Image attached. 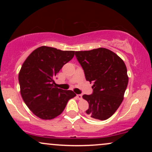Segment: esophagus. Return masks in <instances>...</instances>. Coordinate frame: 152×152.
I'll use <instances>...</instances> for the list:
<instances>
[{"label":"esophagus","instance_id":"obj_1","mask_svg":"<svg viewBox=\"0 0 152 152\" xmlns=\"http://www.w3.org/2000/svg\"><path fill=\"white\" fill-rule=\"evenodd\" d=\"M76 96H77V98L78 99H82V95H81V94H77V95H76Z\"/></svg>","mask_w":152,"mask_h":152}]
</instances>
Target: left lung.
Masks as SVG:
<instances>
[{"label":"left lung","mask_w":152,"mask_h":152,"mask_svg":"<svg viewBox=\"0 0 152 152\" xmlns=\"http://www.w3.org/2000/svg\"><path fill=\"white\" fill-rule=\"evenodd\" d=\"M84 71L86 81L93 83V94L83 99L89 106L86 113L90 118L106 120L121 105L129 77L122 59L107 48L75 52Z\"/></svg>","instance_id":"obj_1"}]
</instances>
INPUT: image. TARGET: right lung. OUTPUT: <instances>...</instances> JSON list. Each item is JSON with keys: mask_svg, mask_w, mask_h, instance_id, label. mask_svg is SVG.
I'll list each match as a JSON object with an SVG mask.
<instances>
[{"mask_svg": "<svg viewBox=\"0 0 152 152\" xmlns=\"http://www.w3.org/2000/svg\"><path fill=\"white\" fill-rule=\"evenodd\" d=\"M74 50L41 46L23 62L18 74L20 94L26 106L38 118L53 119L64 111L69 99L76 96L71 90L56 86V76L74 56Z\"/></svg>", "mask_w": 152, "mask_h": 152, "instance_id": "right-lung-1", "label": "right lung"}]
</instances>
